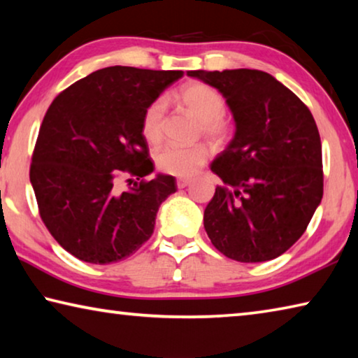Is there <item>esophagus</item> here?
<instances>
[{"label": "esophagus", "instance_id": "obj_1", "mask_svg": "<svg viewBox=\"0 0 358 358\" xmlns=\"http://www.w3.org/2000/svg\"><path fill=\"white\" fill-rule=\"evenodd\" d=\"M189 183H191L189 178H178L177 180V186L180 187V189H183V187H186Z\"/></svg>", "mask_w": 358, "mask_h": 358}]
</instances>
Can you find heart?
<instances>
[{
	"instance_id": "heart-1",
	"label": "heart",
	"mask_w": 358,
	"mask_h": 358,
	"mask_svg": "<svg viewBox=\"0 0 358 358\" xmlns=\"http://www.w3.org/2000/svg\"><path fill=\"white\" fill-rule=\"evenodd\" d=\"M178 101L197 120H201V134L215 143L227 141L230 126L222 118L226 102L222 96L208 85L192 82L185 85L178 93ZM166 101L156 99L145 108L142 117V136L150 145H159L164 137ZM210 151L205 145L194 147H166L156 155V164L159 171L173 177H191L208 161Z\"/></svg>"
}]
</instances>
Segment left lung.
Returning a JSON list of instances; mask_svg holds the SVG:
<instances>
[{"label": "left lung", "instance_id": "8db88e82", "mask_svg": "<svg viewBox=\"0 0 358 358\" xmlns=\"http://www.w3.org/2000/svg\"><path fill=\"white\" fill-rule=\"evenodd\" d=\"M220 92L235 134L211 162L217 186L203 227L217 251L238 262L286 252L324 194L322 145L313 115L273 76L257 69L187 71Z\"/></svg>", "mask_w": 358, "mask_h": 358}]
</instances>
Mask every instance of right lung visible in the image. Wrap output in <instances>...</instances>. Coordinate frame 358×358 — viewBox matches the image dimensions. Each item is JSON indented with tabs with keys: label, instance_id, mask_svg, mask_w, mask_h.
<instances>
[{
	"label": "right lung",
	"instance_id": "1",
	"mask_svg": "<svg viewBox=\"0 0 358 358\" xmlns=\"http://www.w3.org/2000/svg\"><path fill=\"white\" fill-rule=\"evenodd\" d=\"M181 71L110 66L77 80L48 107L36 142L29 181L48 232L72 256L113 264L134 254L155 230L161 203L177 191L172 175L121 192L123 172L155 171L142 136L145 108Z\"/></svg>",
	"mask_w": 358,
	"mask_h": 358
}]
</instances>
